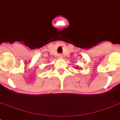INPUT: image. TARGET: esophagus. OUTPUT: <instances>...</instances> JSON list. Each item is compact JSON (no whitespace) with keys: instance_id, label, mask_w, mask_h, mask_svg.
Returning a JSON list of instances; mask_svg holds the SVG:
<instances>
[{"instance_id":"esophagus-1","label":"esophagus","mask_w":120,"mask_h":120,"mask_svg":"<svg viewBox=\"0 0 120 120\" xmlns=\"http://www.w3.org/2000/svg\"><path fill=\"white\" fill-rule=\"evenodd\" d=\"M58 58H63V55H62V54H58Z\"/></svg>"}]
</instances>
